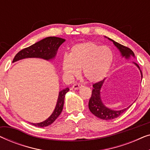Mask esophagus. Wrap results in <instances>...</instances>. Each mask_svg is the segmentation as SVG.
<instances>
[{
  "instance_id": "34e87169",
  "label": "esophagus",
  "mask_w": 150,
  "mask_h": 150,
  "mask_svg": "<svg viewBox=\"0 0 150 150\" xmlns=\"http://www.w3.org/2000/svg\"><path fill=\"white\" fill-rule=\"evenodd\" d=\"M81 87L82 85H81V84H74V85L72 86V88L74 89H79Z\"/></svg>"
}]
</instances>
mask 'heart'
I'll return each mask as SVG.
<instances>
[{"instance_id":"b5f03b06","label":"heart","mask_w":150,"mask_h":150,"mask_svg":"<svg viewBox=\"0 0 150 150\" xmlns=\"http://www.w3.org/2000/svg\"><path fill=\"white\" fill-rule=\"evenodd\" d=\"M111 49L92 42H82L71 47L69 56L63 57L61 69L68 79L79 74L82 69L84 77L91 83L106 76L113 62Z\"/></svg>"}]
</instances>
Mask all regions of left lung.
Here are the masks:
<instances>
[{
    "label": "left lung",
    "mask_w": 150,
    "mask_h": 150,
    "mask_svg": "<svg viewBox=\"0 0 150 150\" xmlns=\"http://www.w3.org/2000/svg\"><path fill=\"white\" fill-rule=\"evenodd\" d=\"M105 38H106V37H105ZM108 38L110 41L112 42L113 44L117 47V48L120 50L121 55H122V57H124L126 59H129L131 57H135L134 52H132V50H131V49L128 48V47L123 46V45L119 44L117 42H115L114 40H111V39L108 38ZM133 63H134V64L138 67L139 70H140L141 74V79H142L143 75L142 72H141L140 69V67H139V65H137L136 63L133 62ZM104 81H105V79L93 85V89L92 90L91 97L90 98L89 101V108L90 111H91L94 115L97 117L104 120H112V119L117 118L119 116H120L121 115L124 113L128 108H130V106H132V104L129 106L128 108H124V109L120 110H112L109 108L106 107V106L104 104L103 102H102L101 98V91H101L102 85H103V84L104 83Z\"/></svg>",
    "instance_id": "left-lung-1"
}]
</instances>
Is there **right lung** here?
Returning <instances> with one entry per match:
<instances>
[{"label":"right lung","instance_id":"add662e5","mask_svg":"<svg viewBox=\"0 0 150 150\" xmlns=\"http://www.w3.org/2000/svg\"><path fill=\"white\" fill-rule=\"evenodd\" d=\"M65 41V40L64 39L57 38V37H48V38L43 39L32 46L20 50L14 57L13 63L27 58H40L46 61L52 60L56 57L59 46ZM69 88H65L59 92L56 106L52 113L48 119L42 122L36 123V124L30 123V124L35 126L42 127V128L52 124L62 112L63 104H64L65 96L69 91Z\"/></svg>","mask_w":150,"mask_h":150}]
</instances>
